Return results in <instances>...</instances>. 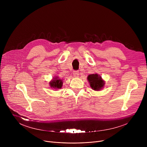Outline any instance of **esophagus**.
<instances>
[{
	"label": "esophagus",
	"instance_id": "obj_1",
	"mask_svg": "<svg viewBox=\"0 0 147 147\" xmlns=\"http://www.w3.org/2000/svg\"><path fill=\"white\" fill-rule=\"evenodd\" d=\"M79 71H73V76H74V77H75V78H78V77H79Z\"/></svg>",
	"mask_w": 147,
	"mask_h": 147
}]
</instances>
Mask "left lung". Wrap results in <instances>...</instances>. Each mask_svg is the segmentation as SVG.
Here are the masks:
<instances>
[{"mask_svg": "<svg viewBox=\"0 0 147 147\" xmlns=\"http://www.w3.org/2000/svg\"><path fill=\"white\" fill-rule=\"evenodd\" d=\"M88 80L90 83L92 89L95 90H101L104 85V82L101 79V77L97 74H90L88 77Z\"/></svg>", "mask_w": 147, "mask_h": 147, "instance_id": "obj_1", "label": "left lung"}]
</instances>
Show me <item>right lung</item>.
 I'll use <instances>...</instances> for the list:
<instances>
[{
    "instance_id": "obj_1",
    "label": "right lung",
    "mask_w": 147,
    "mask_h": 147,
    "mask_svg": "<svg viewBox=\"0 0 147 147\" xmlns=\"http://www.w3.org/2000/svg\"><path fill=\"white\" fill-rule=\"evenodd\" d=\"M50 85L51 88H53L54 89H61L63 86V82L60 79H58L57 78H54V79L50 82Z\"/></svg>"
}]
</instances>
